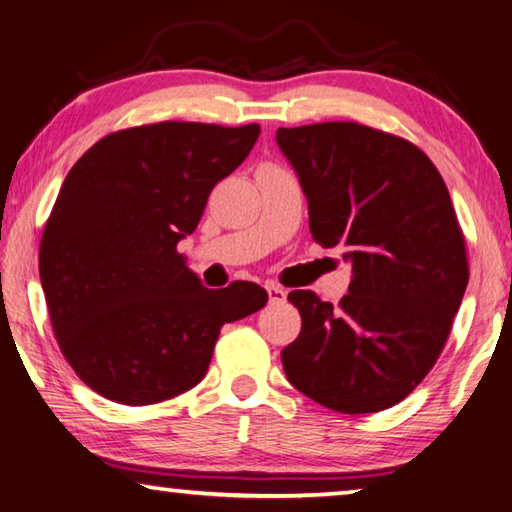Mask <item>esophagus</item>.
I'll use <instances>...</instances> for the list:
<instances>
[{
  "label": "esophagus",
  "mask_w": 512,
  "mask_h": 512,
  "mask_svg": "<svg viewBox=\"0 0 512 512\" xmlns=\"http://www.w3.org/2000/svg\"><path fill=\"white\" fill-rule=\"evenodd\" d=\"M266 291H268V300H271L273 305H280V302L287 300V291L277 287V284H266Z\"/></svg>",
  "instance_id": "esophagus-1"
}]
</instances>
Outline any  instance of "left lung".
Returning a JSON list of instances; mask_svg holds the SVG:
<instances>
[{
	"label": "left lung",
	"instance_id": "obj_1",
	"mask_svg": "<svg viewBox=\"0 0 512 512\" xmlns=\"http://www.w3.org/2000/svg\"><path fill=\"white\" fill-rule=\"evenodd\" d=\"M282 153L323 248H345L339 305L291 291L302 327L282 350L287 379L339 413H377L427 377L470 280L465 237L433 162L404 137L357 121L280 128Z\"/></svg>",
	"mask_w": 512,
	"mask_h": 512
}]
</instances>
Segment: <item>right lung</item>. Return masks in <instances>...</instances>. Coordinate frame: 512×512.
<instances>
[{
  "mask_svg": "<svg viewBox=\"0 0 512 512\" xmlns=\"http://www.w3.org/2000/svg\"><path fill=\"white\" fill-rule=\"evenodd\" d=\"M257 137V124L158 121L101 137L69 169L42 232L40 282L60 352L106 400L189 391L221 327L266 305L253 282L205 289L176 248Z\"/></svg>",
  "mask_w": 512,
  "mask_h": 512,
  "instance_id": "1",
  "label": "right lung"
}]
</instances>
